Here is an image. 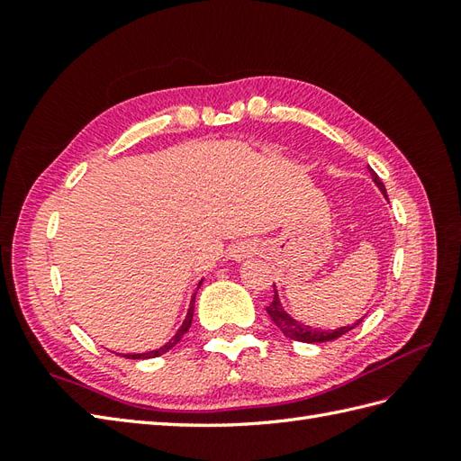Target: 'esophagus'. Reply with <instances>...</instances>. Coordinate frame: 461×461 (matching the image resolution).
<instances>
[{
    "instance_id": "34e87169",
    "label": "esophagus",
    "mask_w": 461,
    "mask_h": 461,
    "mask_svg": "<svg viewBox=\"0 0 461 461\" xmlns=\"http://www.w3.org/2000/svg\"><path fill=\"white\" fill-rule=\"evenodd\" d=\"M258 253V243L256 241H240L231 248V258L236 261H241L246 258H251Z\"/></svg>"
}]
</instances>
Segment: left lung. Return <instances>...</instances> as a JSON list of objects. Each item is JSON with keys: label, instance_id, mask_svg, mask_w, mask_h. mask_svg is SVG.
<instances>
[{"label": "left lung", "instance_id": "1", "mask_svg": "<svg viewBox=\"0 0 461 461\" xmlns=\"http://www.w3.org/2000/svg\"><path fill=\"white\" fill-rule=\"evenodd\" d=\"M368 170H370L372 180H375V184L380 188V192L386 195V188H384V184L380 182L378 174H376L375 170H372V168H368ZM386 198H388V195H386ZM266 309H267V315H269L271 321L276 322V325L279 327V330L283 332V335H285L287 339L299 340V342H327V340H335V339L342 337V335H345V332H348L350 329H355L357 325H360V322H362V319H360V321H357L352 327H340V329H337V330H319V329H312V327H309V325H303V322H299V321H295V319H291V317L287 315V312L283 311L281 303H279V297H277V293H276V295H273V301L269 303V305H267Z\"/></svg>", "mask_w": 461, "mask_h": 461}]
</instances>
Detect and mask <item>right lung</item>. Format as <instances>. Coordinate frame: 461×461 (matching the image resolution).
Masks as SVG:
<instances>
[{
	"instance_id": "obj_1",
	"label": "right lung",
	"mask_w": 461,
	"mask_h": 461,
	"mask_svg": "<svg viewBox=\"0 0 461 461\" xmlns=\"http://www.w3.org/2000/svg\"><path fill=\"white\" fill-rule=\"evenodd\" d=\"M202 285V283H200ZM194 301H195V295L192 297V303H190V309H188V315H185V319H184V322H182V327L178 329V332H176V335L170 339V342H166L164 347H160L158 350H150V352H140V355H124L126 358H154V357H160V355H164V352H168L172 347H176L178 345V342L182 340V337L185 335V332H188V329H190V325H192V317H194Z\"/></svg>"
}]
</instances>
